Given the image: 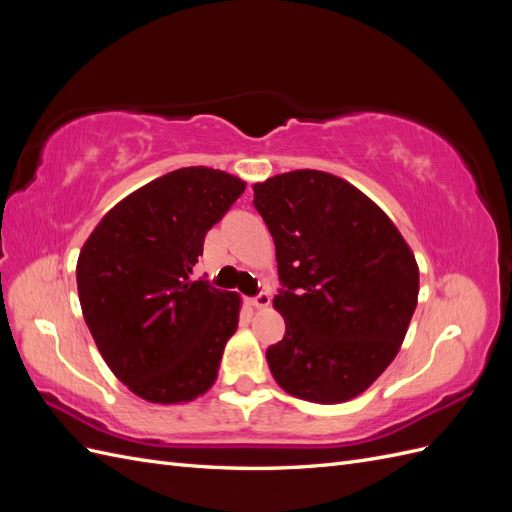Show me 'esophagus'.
<instances>
[{"instance_id": "obj_1", "label": "esophagus", "mask_w": 512, "mask_h": 512, "mask_svg": "<svg viewBox=\"0 0 512 512\" xmlns=\"http://www.w3.org/2000/svg\"><path fill=\"white\" fill-rule=\"evenodd\" d=\"M269 303H271V297H269V292H260V294H256L254 299H250V305L252 307H256V309H262V307H269Z\"/></svg>"}]
</instances>
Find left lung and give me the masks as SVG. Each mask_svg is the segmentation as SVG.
I'll return each instance as SVG.
<instances>
[{
	"label": "left lung",
	"instance_id": "left-lung-1",
	"mask_svg": "<svg viewBox=\"0 0 512 512\" xmlns=\"http://www.w3.org/2000/svg\"><path fill=\"white\" fill-rule=\"evenodd\" d=\"M286 320L269 346L275 382L299 399L342 404L367 391L404 342L418 299V265L374 200L322 170L254 183Z\"/></svg>",
	"mask_w": 512,
	"mask_h": 512
}]
</instances>
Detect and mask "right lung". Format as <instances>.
I'll return each instance as SVG.
<instances>
[{
	"instance_id": "1",
	"label": "right lung",
	"mask_w": 512,
	"mask_h": 512,
	"mask_svg": "<svg viewBox=\"0 0 512 512\" xmlns=\"http://www.w3.org/2000/svg\"><path fill=\"white\" fill-rule=\"evenodd\" d=\"M243 190L224 170H173L108 211L79 254L91 337L113 374L151 404H185L218 378L241 297L194 282L192 269L207 230Z\"/></svg>"
}]
</instances>
